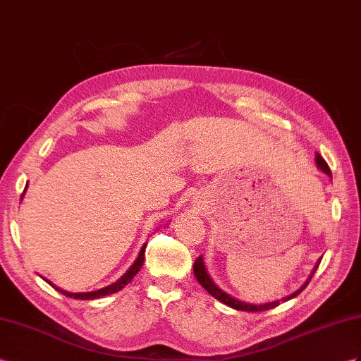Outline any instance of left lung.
<instances>
[{"label": "left lung", "mask_w": 361, "mask_h": 361, "mask_svg": "<svg viewBox=\"0 0 361 361\" xmlns=\"http://www.w3.org/2000/svg\"><path fill=\"white\" fill-rule=\"evenodd\" d=\"M316 163H317V168H319L320 171H323V172H325L326 175H329V177H331V169H329L328 163H326L325 160H323L319 154H317V157H316ZM317 267H319V264L316 265V269H314L312 274L308 277V281L305 282L298 291L293 293L291 295H286V298H283V299H281V300L270 302V303H264V305H252V303H245V302H241V300H238V299L232 298V295H228V294H227V293H224L223 290H219L218 286L214 283V281L210 279V276L207 274V271H206V267H204V262H202V257H201V256H198V257H197V261H195V264H193V273H195L197 281L201 283L202 288H204L210 295H214V298H215V299H218L219 302H223L224 305H227V307H230V308H235V310H238V311L257 312V311H267V310H271V308L277 307V305H281V302H282V300H283V302H285V300H290V299L295 298V295H298V294H300L305 288H307V285L310 283V281H311V277L314 276V273H316Z\"/></svg>", "instance_id": "8db88e82"}]
</instances>
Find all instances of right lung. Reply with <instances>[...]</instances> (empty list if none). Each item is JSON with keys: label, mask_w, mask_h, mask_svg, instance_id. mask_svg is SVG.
<instances>
[{"label": "right lung", "mask_w": 361, "mask_h": 361, "mask_svg": "<svg viewBox=\"0 0 361 361\" xmlns=\"http://www.w3.org/2000/svg\"><path fill=\"white\" fill-rule=\"evenodd\" d=\"M24 195V193H23ZM23 195H21V198H23ZM145 248H146V244L143 245V248L140 250V255H138V257H137V261L133 264V267L131 269H129L122 277H120V279L117 281V282H114V283H111V285H108V286H105V288H102V290H97V291H91V293H68V291H66V290H61V288H58L56 285H53L50 281H47V279H44L45 282H49L54 290H58L61 294H63V295H67V298H73V299H79V300H92V299H99V298H102V295H108V294H114V293H117V291H120L123 288L125 285H128L129 282L133 281V277L140 271V269L143 267V262H145Z\"/></svg>", "instance_id": "1"}]
</instances>
